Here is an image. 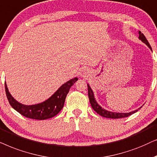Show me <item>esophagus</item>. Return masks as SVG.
Returning <instances> with one entry per match:
<instances>
[{
    "label": "esophagus",
    "mask_w": 157,
    "mask_h": 157,
    "mask_svg": "<svg viewBox=\"0 0 157 157\" xmlns=\"http://www.w3.org/2000/svg\"><path fill=\"white\" fill-rule=\"evenodd\" d=\"M86 70H83L82 71V73H81V75H82V76H84V75H85V74H86Z\"/></svg>",
    "instance_id": "1"
}]
</instances>
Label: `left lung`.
<instances>
[{
  "instance_id": "1",
  "label": "left lung",
  "mask_w": 157,
  "mask_h": 157,
  "mask_svg": "<svg viewBox=\"0 0 157 157\" xmlns=\"http://www.w3.org/2000/svg\"><path fill=\"white\" fill-rule=\"evenodd\" d=\"M139 39H141L144 43H145L149 47V49H151V47L150 46L149 41H147V39L145 37V36H144L143 33H142L140 31H139ZM87 88H88V97L90 100V103L91 104L92 108H93V109L95 110L96 113H98L100 116L105 117V118H126V117L131 116V115H132L134 113L138 111V110H136L134 111H132L130 113H115V112L113 113V112L108 111V110L102 108L97 103L95 98H94L93 92L91 90L89 85H87Z\"/></svg>"
}]
</instances>
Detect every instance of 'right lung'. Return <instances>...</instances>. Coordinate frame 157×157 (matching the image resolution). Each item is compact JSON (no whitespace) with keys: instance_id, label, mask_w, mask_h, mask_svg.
<instances>
[{"instance_id":"add662e5","label":"right lung","mask_w":157,"mask_h":157,"mask_svg":"<svg viewBox=\"0 0 157 157\" xmlns=\"http://www.w3.org/2000/svg\"><path fill=\"white\" fill-rule=\"evenodd\" d=\"M77 80V77H75L69 80L62 85L49 99L36 105H26L18 103L8 92L7 85L5 82L6 94L11 107L22 116L36 120H45L52 118L59 113L63 108L66 96L69 93L70 87Z\"/></svg>"}]
</instances>
